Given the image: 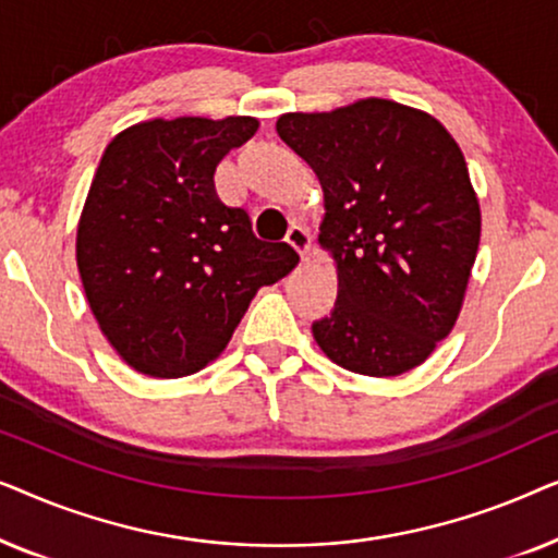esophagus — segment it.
I'll return each mask as SVG.
<instances>
[{"label":"esophagus","instance_id":"obj_1","mask_svg":"<svg viewBox=\"0 0 558 558\" xmlns=\"http://www.w3.org/2000/svg\"><path fill=\"white\" fill-rule=\"evenodd\" d=\"M287 243L289 246H292L296 254H300L302 258H307L310 256V251H312V239H310V231L307 228H302V226H292L289 228V233H287Z\"/></svg>","mask_w":558,"mask_h":558}]
</instances>
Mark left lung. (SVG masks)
I'll return each mask as SVG.
<instances>
[{
  "label": "left lung",
  "mask_w": 558,
  "mask_h": 558,
  "mask_svg": "<svg viewBox=\"0 0 558 558\" xmlns=\"http://www.w3.org/2000/svg\"><path fill=\"white\" fill-rule=\"evenodd\" d=\"M277 132L325 193L317 241L338 264V302L312 325L317 345L361 376L422 365L460 317L480 246L460 144L426 111L388 98L284 113Z\"/></svg>",
  "instance_id": "1"
}]
</instances>
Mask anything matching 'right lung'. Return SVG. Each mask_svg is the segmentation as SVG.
Wrapping results in <instances>:
<instances>
[{
	"label": "right lung",
	"mask_w": 558,
	"mask_h": 558,
	"mask_svg": "<svg viewBox=\"0 0 558 558\" xmlns=\"http://www.w3.org/2000/svg\"><path fill=\"white\" fill-rule=\"evenodd\" d=\"M254 117L151 119L106 147L75 235L83 292L129 368L182 378L223 353L251 300L300 256L258 241L216 193V167Z\"/></svg>",
	"instance_id": "obj_1"
}]
</instances>
